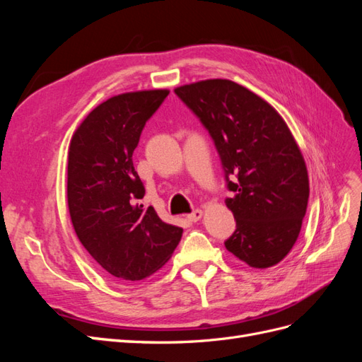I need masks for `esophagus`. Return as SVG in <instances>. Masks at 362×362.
Masks as SVG:
<instances>
[{"label":"esophagus","mask_w":362,"mask_h":362,"mask_svg":"<svg viewBox=\"0 0 362 362\" xmlns=\"http://www.w3.org/2000/svg\"><path fill=\"white\" fill-rule=\"evenodd\" d=\"M201 217H202V210H193V211L187 216V218H189L190 222H198Z\"/></svg>","instance_id":"obj_1"}]
</instances>
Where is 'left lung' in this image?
<instances>
[{"label":"left lung","mask_w":362,"mask_h":362,"mask_svg":"<svg viewBox=\"0 0 362 362\" xmlns=\"http://www.w3.org/2000/svg\"><path fill=\"white\" fill-rule=\"evenodd\" d=\"M201 120L221 157L235 231L225 247L255 269L278 264L299 237L308 172L287 124L262 98L229 80L175 89Z\"/></svg>","instance_id":"1"}]
</instances>
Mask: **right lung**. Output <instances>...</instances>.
I'll return each instance as SVG.
<instances>
[{"instance_id":"add662e5","label":"right lung","mask_w":362,"mask_h":362,"mask_svg":"<svg viewBox=\"0 0 362 362\" xmlns=\"http://www.w3.org/2000/svg\"><path fill=\"white\" fill-rule=\"evenodd\" d=\"M168 95L113 96L87 115L71 140L68 205L76 237L98 264L124 282L161 269L182 235L180 226L139 204L145 187L133 164L141 131Z\"/></svg>"}]
</instances>
